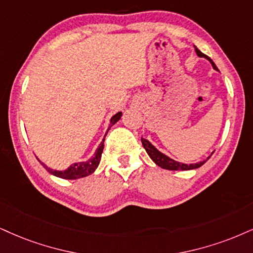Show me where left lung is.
I'll return each instance as SVG.
<instances>
[{
  "mask_svg": "<svg viewBox=\"0 0 253 253\" xmlns=\"http://www.w3.org/2000/svg\"><path fill=\"white\" fill-rule=\"evenodd\" d=\"M196 52H197V55L199 56V57H205V58H207V60L210 61L211 64H212V67L214 68V69L218 70L217 67H216V64L213 63L212 60H211L210 57H208L207 55L203 54V52L201 50H198L197 48H196ZM141 141H142L143 146H144L145 151L148 152L149 156H150L151 160L154 161L155 163L158 165V167H161L162 169H167V170H182V171L197 169V168L202 167V165L204 164L205 162L209 160V158H210V156H209L207 160L203 161V162H198V163H195V164H183V163H179V162H176V161L171 160L170 157H168V156H165L164 154H162V152L158 151L157 149H156L155 146L152 145L151 143L148 141V139L141 138Z\"/></svg>",
  "mask_w": 253,
  "mask_h": 253,
  "instance_id": "1",
  "label": "left lung"
}]
</instances>
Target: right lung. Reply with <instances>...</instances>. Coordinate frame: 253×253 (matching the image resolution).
<instances>
[{
	"mask_svg": "<svg viewBox=\"0 0 253 253\" xmlns=\"http://www.w3.org/2000/svg\"><path fill=\"white\" fill-rule=\"evenodd\" d=\"M121 117H122V112H117L116 115H114L110 120V126H109V129H110V127L114 126L116 122L120 121ZM107 133H105V135H107ZM103 149H104V139H103L102 143L97 148V150H96V152L93 154V156L90 158L89 161L79 162V163L71 164L70 167L64 171L52 170L43 163H41V164L44 167V169L48 171V172H50L51 174H54V176H56V177H60V178H63V179H79V178H82V177L89 176V174H91L93 171L97 169L99 161H101V157H102Z\"/></svg>",
	"mask_w": 253,
	"mask_h": 253,
	"instance_id": "1",
	"label": "right lung"
}]
</instances>
